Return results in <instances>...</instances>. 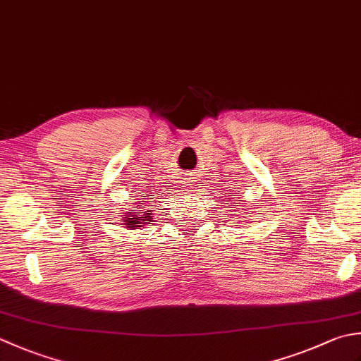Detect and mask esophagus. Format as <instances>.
<instances>
[{
	"mask_svg": "<svg viewBox=\"0 0 361 361\" xmlns=\"http://www.w3.org/2000/svg\"><path fill=\"white\" fill-rule=\"evenodd\" d=\"M181 188L183 189H190V188H192L194 186V178H192V176H190V175H181Z\"/></svg>",
	"mask_w": 361,
	"mask_h": 361,
	"instance_id": "34e87169",
	"label": "esophagus"
}]
</instances>
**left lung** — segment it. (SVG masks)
<instances>
[{
  "mask_svg": "<svg viewBox=\"0 0 361 361\" xmlns=\"http://www.w3.org/2000/svg\"><path fill=\"white\" fill-rule=\"evenodd\" d=\"M249 214H252V213H249Z\"/></svg>",
  "mask_w": 361,
  "mask_h": 361,
  "instance_id": "obj_1",
  "label": "left lung"
}]
</instances>
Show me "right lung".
Listing matches in <instances>:
<instances>
[{
    "label": "right lung",
    "mask_w": 361,
    "mask_h": 361,
    "mask_svg": "<svg viewBox=\"0 0 361 361\" xmlns=\"http://www.w3.org/2000/svg\"><path fill=\"white\" fill-rule=\"evenodd\" d=\"M144 200L145 199H140V202H144ZM134 204H137L136 209H128V211H125V213H122L125 216L123 225L128 230H134L136 227H144V225H148L153 221L152 211H145V213H142V211H140L142 203H134Z\"/></svg>",
    "instance_id": "right-lung-1"
}]
</instances>
